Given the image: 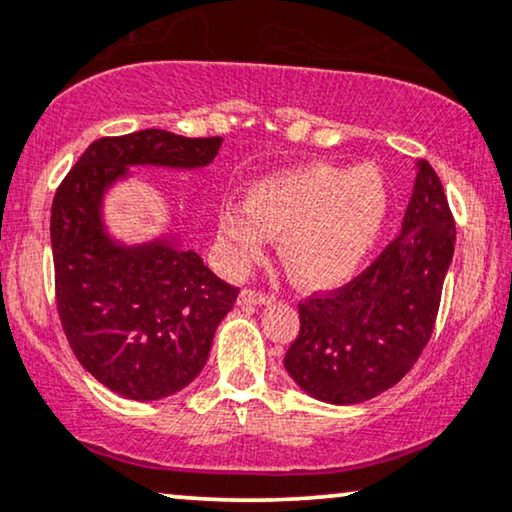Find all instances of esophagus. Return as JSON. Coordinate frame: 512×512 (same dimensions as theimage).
Returning <instances> with one entry per match:
<instances>
[{
    "label": "esophagus",
    "mask_w": 512,
    "mask_h": 512,
    "mask_svg": "<svg viewBox=\"0 0 512 512\" xmlns=\"http://www.w3.org/2000/svg\"><path fill=\"white\" fill-rule=\"evenodd\" d=\"M269 302H271V295L262 290L245 288L241 290V295H238V304H269Z\"/></svg>",
    "instance_id": "esophagus-1"
}]
</instances>
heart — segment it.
Returning a JSON list of instances; mask_svg holds the SVG:
<instances>
[{"instance_id":"b5f03b06","label":"heart","mask_w":512,"mask_h":512,"mask_svg":"<svg viewBox=\"0 0 512 512\" xmlns=\"http://www.w3.org/2000/svg\"><path fill=\"white\" fill-rule=\"evenodd\" d=\"M386 217L388 192L377 168L311 163L255 182L248 203L224 208L220 229L234 264L257 260L269 236H283L290 276L309 288H332L358 274Z\"/></svg>"}]
</instances>
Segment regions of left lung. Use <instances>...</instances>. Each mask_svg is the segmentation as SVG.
I'll return each mask as SVG.
<instances>
[{
  "mask_svg": "<svg viewBox=\"0 0 512 512\" xmlns=\"http://www.w3.org/2000/svg\"><path fill=\"white\" fill-rule=\"evenodd\" d=\"M400 234L342 288L299 302V335L283 365L297 386L332 405H356L398 384L433 335L456 227L428 161Z\"/></svg>",
  "mask_w": 512,
  "mask_h": 512,
  "instance_id": "1",
  "label": "left lung"
}]
</instances>
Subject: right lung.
<instances>
[{
    "mask_svg": "<svg viewBox=\"0 0 512 512\" xmlns=\"http://www.w3.org/2000/svg\"><path fill=\"white\" fill-rule=\"evenodd\" d=\"M222 138L145 131L88 145L51 206L56 306L74 356L109 391L159 400L192 384L238 288L170 238L117 245L105 234V189L131 166L201 168Z\"/></svg>",
    "mask_w": 512,
    "mask_h": 512,
    "instance_id": "right-lung-1",
    "label": "right lung"
}]
</instances>
